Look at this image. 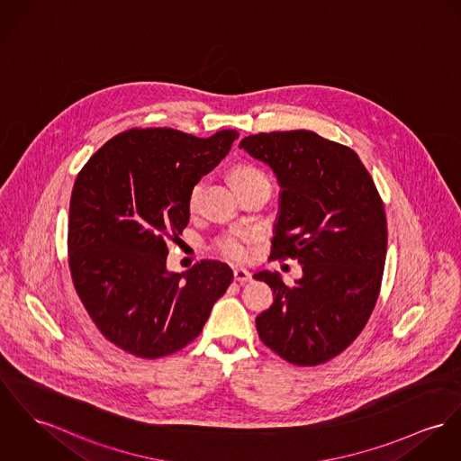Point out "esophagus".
Masks as SVG:
<instances>
[{
	"label": "esophagus",
	"mask_w": 461,
	"mask_h": 461,
	"mask_svg": "<svg viewBox=\"0 0 461 461\" xmlns=\"http://www.w3.org/2000/svg\"><path fill=\"white\" fill-rule=\"evenodd\" d=\"M234 280L240 284H247L251 280V273L245 267H234Z\"/></svg>",
	"instance_id": "34e87169"
}]
</instances>
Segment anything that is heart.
<instances>
[{
	"instance_id": "obj_1",
	"label": "heart",
	"mask_w": 461,
	"mask_h": 461,
	"mask_svg": "<svg viewBox=\"0 0 461 461\" xmlns=\"http://www.w3.org/2000/svg\"><path fill=\"white\" fill-rule=\"evenodd\" d=\"M230 179L238 188H243V186H249L253 183H258V181H267L266 176L258 170V168L251 167V166H240V167L234 168L232 174H230ZM203 192H204V183L199 181L192 186L190 190V195H188V210L192 212L199 211L201 208V201H203ZM251 240L250 232H245V230H234V232H229L225 234L223 238L218 240L216 243V249L229 257V258H234V260H241L247 257V251H249V241Z\"/></svg>"
}]
</instances>
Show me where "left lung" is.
<instances>
[{
    "label": "left lung",
    "mask_w": 461,
    "mask_h": 461,
    "mask_svg": "<svg viewBox=\"0 0 461 461\" xmlns=\"http://www.w3.org/2000/svg\"><path fill=\"white\" fill-rule=\"evenodd\" d=\"M240 148L280 185L271 258L303 267L293 287L276 271L253 275L275 295L255 319L258 336L293 365L326 363L363 331L377 303L387 223L375 183L350 148L310 130L257 133Z\"/></svg>",
    "instance_id": "1"
}]
</instances>
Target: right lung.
Masks as SVG:
<instances>
[{
	"mask_svg": "<svg viewBox=\"0 0 461 461\" xmlns=\"http://www.w3.org/2000/svg\"><path fill=\"white\" fill-rule=\"evenodd\" d=\"M240 137L133 128L105 142L79 172L68 218V264L95 326L126 352L157 359L201 335L232 269L203 260L167 269V238L188 225V195Z\"/></svg>",
	"mask_w": 461,
	"mask_h": 461,
	"instance_id": "obj_1",
	"label": "right lung"
}]
</instances>
